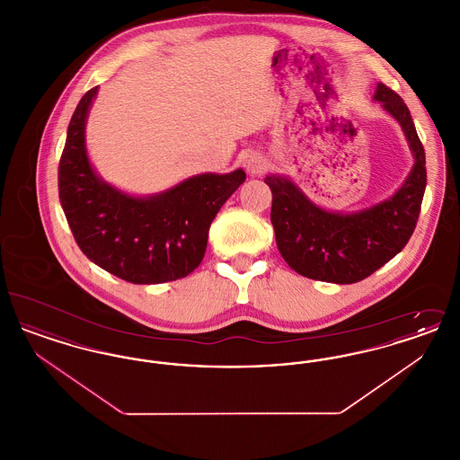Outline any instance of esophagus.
<instances>
[{
	"mask_svg": "<svg viewBox=\"0 0 460 460\" xmlns=\"http://www.w3.org/2000/svg\"><path fill=\"white\" fill-rule=\"evenodd\" d=\"M244 169L250 174L261 175L267 169V162L261 154H250L244 158Z\"/></svg>",
	"mask_w": 460,
	"mask_h": 460,
	"instance_id": "34e87169",
	"label": "esophagus"
}]
</instances>
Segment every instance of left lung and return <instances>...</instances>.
Instances as JSON below:
<instances>
[{"label":"left lung","instance_id":"8db88e82","mask_svg":"<svg viewBox=\"0 0 460 460\" xmlns=\"http://www.w3.org/2000/svg\"><path fill=\"white\" fill-rule=\"evenodd\" d=\"M374 100L403 128L416 158L403 186L358 214H332L315 207L285 177L267 175L272 191L270 222L286 263L308 279L351 285L369 278L409 243L426 190V154L414 120L394 89L377 84Z\"/></svg>","mask_w":460,"mask_h":460}]
</instances>
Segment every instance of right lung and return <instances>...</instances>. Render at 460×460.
<instances>
[{
	"mask_svg": "<svg viewBox=\"0 0 460 460\" xmlns=\"http://www.w3.org/2000/svg\"><path fill=\"white\" fill-rule=\"evenodd\" d=\"M96 88L74 111L58 165V197L74 240L91 262L132 285L186 278L203 261L208 227L246 174H201L150 198H132L89 165L84 124Z\"/></svg>",
	"mask_w": 460,
	"mask_h": 460,
	"instance_id": "1",
	"label": "right lung"
}]
</instances>
